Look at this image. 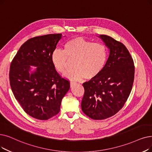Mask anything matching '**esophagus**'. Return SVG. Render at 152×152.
I'll use <instances>...</instances> for the list:
<instances>
[{"instance_id": "1", "label": "esophagus", "mask_w": 152, "mask_h": 152, "mask_svg": "<svg viewBox=\"0 0 152 152\" xmlns=\"http://www.w3.org/2000/svg\"><path fill=\"white\" fill-rule=\"evenodd\" d=\"M76 84V83L75 82H73V81H71V82H70V87H71V88L73 87V86H75Z\"/></svg>"}]
</instances>
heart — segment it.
<instances>
[{
    "mask_svg": "<svg viewBox=\"0 0 152 152\" xmlns=\"http://www.w3.org/2000/svg\"><path fill=\"white\" fill-rule=\"evenodd\" d=\"M107 58V51L104 45L77 37L66 42L64 50L56 49L53 51L51 60L55 69L63 73L67 68L68 58H75L74 68L67 71L64 76L77 81L96 77L103 69Z\"/></svg>",
    "mask_w": 152,
    "mask_h": 152,
    "instance_id": "heart-1",
    "label": "heart"
}]
</instances>
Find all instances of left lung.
Masks as SVG:
<instances>
[{"label": "left lung", "instance_id": "left-lung-1", "mask_svg": "<svg viewBox=\"0 0 152 152\" xmlns=\"http://www.w3.org/2000/svg\"><path fill=\"white\" fill-rule=\"evenodd\" d=\"M109 50L107 60L96 77L83 83V113L94 120L115 115L129 97L134 80L132 58L125 45L112 37L97 35Z\"/></svg>", "mask_w": 152, "mask_h": 152}]
</instances>
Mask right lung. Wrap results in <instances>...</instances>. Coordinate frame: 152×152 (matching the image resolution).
<instances>
[{
  "mask_svg": "<svg viewBox=\"0 0 152 152\" xmlns=\"http://www.w3.org/2000/svg\"><path fill=\"white\" fill-rule=\"evenodd\" d=\"M61 38L62 34H57L29 39L10 64L13 94L25 113L37 119L47 120L56 115L70 88L69 82L59 75L51 60Z\"/></svg>",
  "mask_w": 152,
  "mask_h": 152,
  "instance_id": "obj_1",
  "label": "right lung"
}]
</instances>
